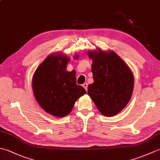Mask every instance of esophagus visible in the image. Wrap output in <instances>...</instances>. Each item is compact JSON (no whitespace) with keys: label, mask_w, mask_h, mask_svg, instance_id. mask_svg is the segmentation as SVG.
<instances>
[{"label":"esophagus","mask_w":160,"mask_h":160,"mask_svg":"<svg viewBox=\"0 0 160 160\" xmlns=\"http://www.w3.org/2000/svg\"><path fill=\"white\" fill-rule=\"evenodd\" d=\"M82 87L85 89L86 91H87V88H88V84L87 82H84L83 84H82Z\"/></svg>","instance_id":"obj_1"}]
</instances>
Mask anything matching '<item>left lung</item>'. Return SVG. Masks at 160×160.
<instances>
[{
  "mask_svg": "<svg viewBox=\"0 0 160 160\" xmlns=\"http://www.w3.org/2000/svg\"><path fill=\"white\" fill-rule=\"evenodd\" d=\"M93 60V83L88 87V95L104 116L117 115L131 100L134 77L130 68L113 51H89Z\"/></svg>",
  "mask_w": 160,
  "mask_h": 160,
  "instance_id": "left-lung-1",
  "label": "left lung"
}]
</instances>
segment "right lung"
Masks as SVG:
<instances>
[{
  "mask_svg": "<svg viewBox=\"0 0 160 160\" xmlns=\"http://www.w3.org/2000/svg\"><path fill=\"white\" fill-rule=\"evenodd\" d=\"M69 60L62 53L51 54L37 68L32 79L36 101L47 113L58 118L71 113L76 101L86 93L76 84V71H67Z\"/></svg>",
  "mask_w": 160,
  "mask_h": 160,
  "instance_id": "add662e5",
  "label": "right lung"
}]
</instances>
